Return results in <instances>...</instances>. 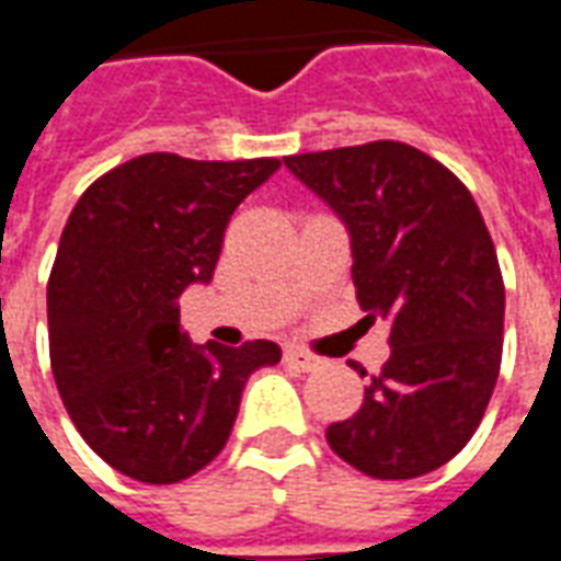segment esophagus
Segmentation results:
<instances>
[{
    "instance_id": "esophagus-1",
    "label": "esophagus",
    "mask_w": 561,
    "mask_h": 561,
    "mask_svg": "<svg viewBox=\"0 0 561 561\" xmlns=\"http://www.w3.org/2000/svg\"><path fill=\"white\" fill-rule=\"evenodd\" d=\"M285 364L294 366V369H300V373H312L321 366L316 354L309 352H300V348H285Z\"/></svg>"
}]
</instances>
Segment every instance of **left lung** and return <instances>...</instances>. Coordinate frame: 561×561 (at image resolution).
Instances as JSON below:
<instances>
[{
    "mask_svg": "<svg viewBox=\"0 0 561 561\" xmlns=\"http://www.w3.org/2000/svg\"><path fill=\"white\" fill-rule=\"evenodd\" d=\"M285 168L340 216L357 300L390 324L388 364L328 445L378 481L435 471L478 430L502 364L505 285L481 209L445 164L397 140Z\"/></svg>",
    "mask_w": 561,
    "mask_h": 561,
    "instance_id": "obj_1",
    "label": "left lung"
}]
</instances>
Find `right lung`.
Wrapping results in <instances>:
<instances>
[{
    "mask_svg": "<svg viewBox=\"0 0 561 561\" xmlns=\"http://www.w3.org/2000/svg\"><path fill=\"white\" fill-rule=\"evenodd\" d=\"M279 159L149 152L80 195L47 282L50 364L83 442L144 483H176L219 457L270 340L195 345L180 297L209 285L233 209Z\"/></svg>",
    "mask_w": 561,
    "mask_h": 561,
    "instance_id": "1",
    "label": "right lung"
}]
</instances>
